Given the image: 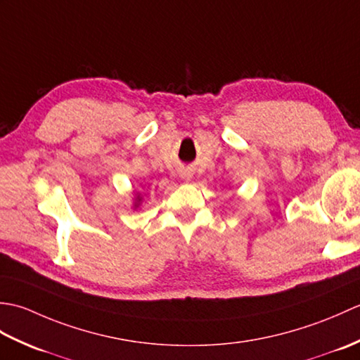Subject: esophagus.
Returning a JSON list of instances; mask_svg holds the SVG:
<instances>
[{
  "label": "esophagus",
  "instance_id": "34e87169",
  "mask_svg": "<svg viewBox=\"0 0 360 360\" xmlns=\"http://www.w3.org/2000/svg\"><path fill=\"white\" fill-rule=\"evenodd\" d=\"M181 178L186 179V181H190V179H192V173L187 172V170L182 172V173H181Z\"/></svg>",
  "mask_w": 360,
  "mask_h": 360
}]
</instances>
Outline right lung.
<instances>
[{"mask_svg": "<svg viewBox=\"0 0 360 360\" xmlns=\"http://www.w3.org/2000/svg\"><path fill=\"white\" fill-rule=\"evenodd\" d=\"M142 195L139 193V192H133V209L134 210H137V209H141V205H142Z\"/></svg>", "mask_w": 360, "mask_h": 360, "instance_id": "add662e5", "label": "right lung"}]
</instances>
